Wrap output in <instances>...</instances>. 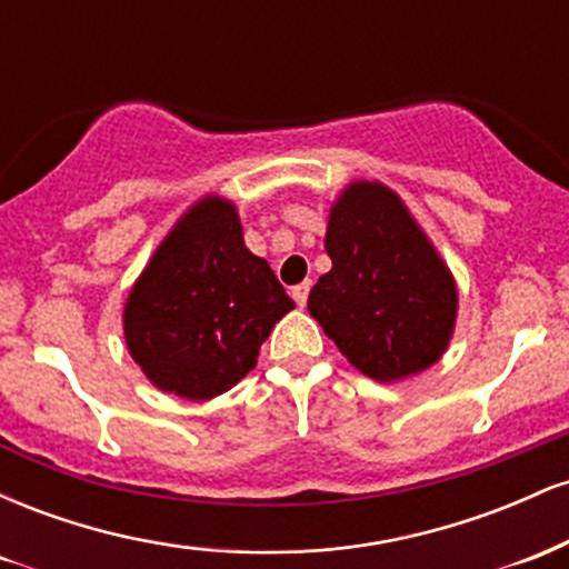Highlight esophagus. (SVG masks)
<instances>
[{
  "label": "esophagus",
  "mask_w": 569,
  "mask_h": 569,
  "mask_svg": "<svg viewBox=\"0 0 569 569\" xmlns=\"http://www.w3.org/2000/svg\"><path fill=\"white\" fill-rule=\"evenodd\" d=\"M307 293H310V280H307V283H299V286H293V289H291V297H293V302H297L299 307H305V305H307Z\"/></svg>",
  "instance_id": "obj_1"
}]
</instances>
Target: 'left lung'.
I'll return each instance as SVG.
<instances>
[{"label":"left lung","mask_w":569,"mask_h":569,"mask_svg":"<svg viewBox=\"0 0 569 569\" xmlns=\"http://www.w3.org/2000/svg\"><path fill=\"white\" fill-rule=\"evenodd\" d=\"M326 253L307 310L361 375L398 382L447 352L457 283L409 208L380 181H352L329 213Z\"/></svg>","instance_id":"8db88e82"}]
</instances>
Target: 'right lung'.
<instances>
[{"label": "right lung", "mask_w": 569, "mask_h": 569, "mask_svg": "<svg viewBox=\"0 0 569 569\" xmlns=\"http://www.w3.org/2000/svg\"><path fill=\"white\" fill-rule=\"evenodd\" d=\"M293 302L243 243L238 208L206 194L171 227L122 310L130 358L162 393L208 401L257 367Z\"/></svg>", "instance_id": "obj_1"}]
</instances>
